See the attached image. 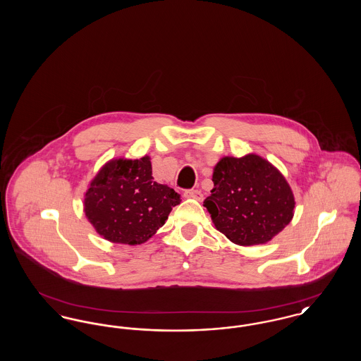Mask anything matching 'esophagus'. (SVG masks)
Masks as SVG:
<instances>
[{
    "label": "esophagus",
    "mask_w": 361,
    "mask_h": 361,
    "mask_svg": "<svg viewBox=\"0 0 361 361\" xmlns=\"http://www.w3.org/2000/svg\"><path fill=\"white\" fill-rule=\"evenodd\" d=\"M184 196L187 199H196V200H203V193L199 190V189H187L184 192Z\"/></svg>",
    "instance_id": "1"
}]
</instances>
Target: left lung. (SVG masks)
Masks as SVG:
<instances>
[{"label": "left lung", "mask_w": 361, "mask_h": 361, "mask_svg": "<svg viewBox=\"0 0 361 361\" xmlns=\"http://www.w3.org/2000/svg\"><path fill=\"white\" fill-rule=\"evenodd\" d=\"M212 181L204 207L216 230L235 245L267 243L293 218L295 197L290 184L259 155L221 158Z\"/></svg>", "instance_id": "8db88e82"}]
</instances>
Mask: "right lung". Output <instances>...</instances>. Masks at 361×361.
Returning <instances> with one entry per match:
<instances>
[{
	"label": "right lung",
	"mask_w": 361,
	"mask_h": 361,
	"mask_svg": "<svg viewBox=\"0 0 361 361\" xmlns=\"http://www.w3.org/2000/svg\"><path fill=\"white\" fill-rule=\"evenodd\" d=\"M181 199L155 183L149 155L112 158L89 183L84 212L96 233L112 243L140 245L162 227Z\"/></svg>",
	"instance_id": "obj_1"
}]
</instances>
